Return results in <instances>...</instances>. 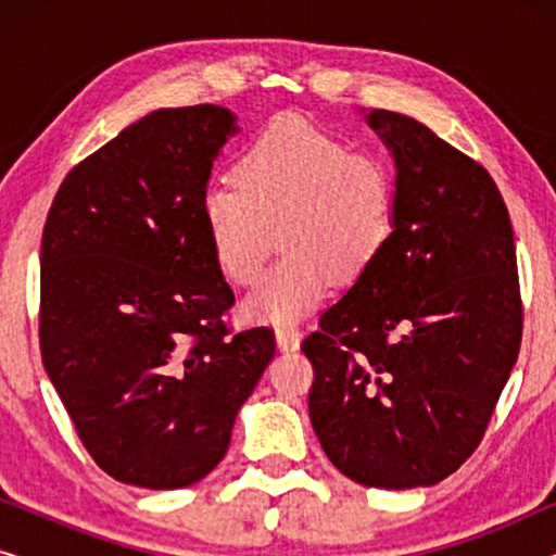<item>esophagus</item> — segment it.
Wrapping results in <instances>:
<instances>
[{
    "instance_id": "esophagus-1",
    "label": "esophagus",
    "mask_w": 556,
    "mask_h": 556,
    "mask_svg": "<svg viewBox=\"0 0 556 556\" xmlns=\"http://www.w3.org/2000/svg\"><path fill=\"white\" fill-rule=\"evenodd\" d=\"M301 341L303 333L295 326H280V329H276V344L280 352H295L301 346Z\"/></svg>"
}]
</instances>
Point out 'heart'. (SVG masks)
Returning <instances> with one entry per match:
<instances>
[{"label":"heart","instance_id":"1","mask_svg":"<svg viewBox=\"0 0 556 556\" xmlns=\"http://www.w3.org/2000/svg\"><path fill=\"white\" fill-rule=\"evenodd\" d=\"M232 179L238 189H210L202 207L219 273L250 286L276 250V235L286 253L242 301L248 321H301L337 280L362 278L390 242L394 181L387 164L306 118H273L242 151Z\"/></svg>","mask_w":556,"mask_h":556}]
</instances>
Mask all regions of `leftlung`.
Here are the masks:
<instances>
[{"mask_svg": "<svg viewBox=\"0 0 556 556\" xmlns=\"http://www.w3.org/2000/svg\"><path fill=\"white\" fill-rule=\"evenodd\" d=\"M364 118L392 154L394 225L303 341L308 415L346 478L405 491L440 483L481 443L519 356V276L491 174L420 121Z\"/></svg>", "mask_w": 556, "mask_h": 556, "instance_id": "left-lung-1", "label": "left lung"}]
</instances>
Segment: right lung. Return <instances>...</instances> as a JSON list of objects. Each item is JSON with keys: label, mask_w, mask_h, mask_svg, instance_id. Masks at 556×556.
Wrapping results in <instances>:
<instances>
[{"label": "right lung", "mask_w": 556, "mask_h": 556, "mask_svg": "<svg viewBox=\"0 0 556 556\" xmlns=\"http://www.w3.org/2000/svg\"><path fill=\"white\" fill-rule=\"evenodd\" d=\"M238 131L223 105L151 111L67 174L45 223V371L121 483L202 481L276 354L265 326L227 331L235 293L204 227L212 164Z\"/></svg>", "instance_id": "add662e5"}]
</instances>
